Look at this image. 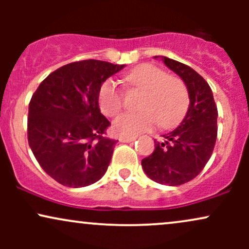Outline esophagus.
Segmentation results:
<instances>
[{
  "label": "esophagus",
  "instance_id": "esophagus-1",
  "mask_svg": "<svg viewBox=\"0 0 249 249\" xmlns=\"http://www.w3.org/2000/svg\"><path fill=\"white\" fill-rule=\"evenodd\" d=\"M137 137H122V138H119V142H131L133 141H136Z\"/></svg>",
  "mask_w": 249,
  "mask_h": 249
}]
</instances>
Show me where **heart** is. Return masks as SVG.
Segmentation results:
<instances>
[{
	"instance_id": "obj_1",
	"label": "heart",
	"mask_w": 249,
	"mask_h": 249,
	"mask_svg": "<svg viewBox=\"0 0 249 249\" xmlns=\"http://www.w3.org/2000/svg\"><path fill=\"white\" fill-rule=\"evenodd\" d=\"M131 88L142 91L137 113H123L113 123V133L118 137H136L154 127H170L186 113L188 91L185 83L176 76L165 73L153 64H142L125 76ZM102 112L107 117L118 115L123 107V93L113 81L102 85L98 95Z\"/></svg>"
}]
</instances>
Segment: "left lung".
<instances>
[{"label": "left lung", "mask_w": 249, "mask_h": 249, "mask_svg": "<svg viewBox=\"0 0 249 249\" xmlns=\"http://www.w3.org/2000/svg\"><path fill=\"white\" fill-rule=\"evenodd\" d=\"M160 58L186 84L190 105L179 126L162 134V142L154 141L156 148L142 166L153 181L178 186L196 178L210 160L218 133V108L210 85L196 71L168 57Z\"/></svg>", "instance_id": "1"}]
</instances>
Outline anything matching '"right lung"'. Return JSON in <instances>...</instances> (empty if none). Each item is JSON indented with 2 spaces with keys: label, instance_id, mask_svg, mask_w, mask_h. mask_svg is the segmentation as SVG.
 <instances>
[{
  "label": "right lung",
  "instance_id": "add662e5",
  "mask_svg": "<svg viewBox=\"0 0 249 249\" xmlns=\"http://www.w3.org/2000/svg\"><path fill=\"white\" fill-rule=\"evenodd\" d=\"M125 64L87 59L51 72L29 103L28 142L41 167L68 187H85L107 172L118 141L103 134L110 122L98 95Z\"/></svg>",
  "mask_w": 249,
  "mask_h": 249
}]
</instances>
